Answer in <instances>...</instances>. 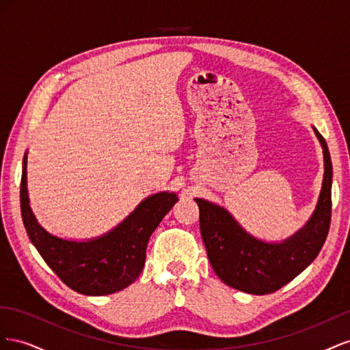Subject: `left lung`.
Segmentation results:
<instances>
[{"label":"left lung","instance_id":"8db88e82","mask_svg":"<svg viewBox=\"0 0 350 350\" xmlns=\"http://www.w3.org/2000/svg\"><path fill=\"white\" fill-rule=\"evenodd\" d=\"M324 152V181L319 204L305 228L282 243L250 237L224 207L194 198L200 230L215 273L230 288L267 295L279 291L305 270L323 248L332 221V159L324 137L314 129Z\"/></svg>","mask_w":350,"mask_h":350}]
</instances>
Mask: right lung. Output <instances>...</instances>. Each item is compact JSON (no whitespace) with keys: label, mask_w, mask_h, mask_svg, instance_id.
<instances>
[{"label":"right lung","mask_w":350,"mask_h":350,"mask_svg":"<svg viewBox=\"0 0 350 350\" xmlns=\"http://www.w3.org/2000/svg\"><path fill=\"white\" fill-rule=\"evenodd\" d=\"M26 161L20 183V208L29 235L38 252L68 288L83 295L100 296L131 284L144 266L146 247L153 230L178 201L174 193H159L146 198L120 226L102 238L74 242L49 235L29 206Z\"/></svg>","instance_id":"add662e5"}]
</instances>
